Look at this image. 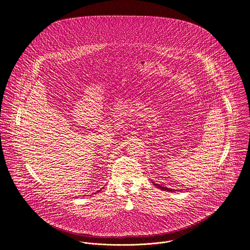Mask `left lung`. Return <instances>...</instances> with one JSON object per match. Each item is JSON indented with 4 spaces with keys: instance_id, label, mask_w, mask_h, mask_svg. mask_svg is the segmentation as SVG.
I'll list each match as a JSON object with an SVG mask.
<instances>
[{
    "instance_id": "1",
    "label": "left lung",
    "mask_w": 250,
    "mask_h": 250,
    "mask_svg": "<svg viewBox=\"0 0 250 250\" xmlns=\"http://www.w3.org/2000/svg\"><path fill=\"white\" fill-rule=\"evenodd\" d=\"M157 188H159V189H161V190H163V191H168V192H174L175 190H173V189H170V188H167V187H163V186H161V185H159V184H157V183H154V182H152Z\"/></svg>"
}]
</instances>
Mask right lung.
<instances>
[{
  "instance_id": "obj_1",
  "label": "right lung",
  "mask_w": 250,
  "mask_h": 250,
  "mask_svg": "<svg viewBox=\"0 0 250 250\" xmlns=\"http://www.w3.org/2000/svg\"><path fill=\"white\" fill-rule=\"evenodd\" d=\"M100 191H101V190H99V191H98V192H100Z\"/></svg>"
}]
</instances>
